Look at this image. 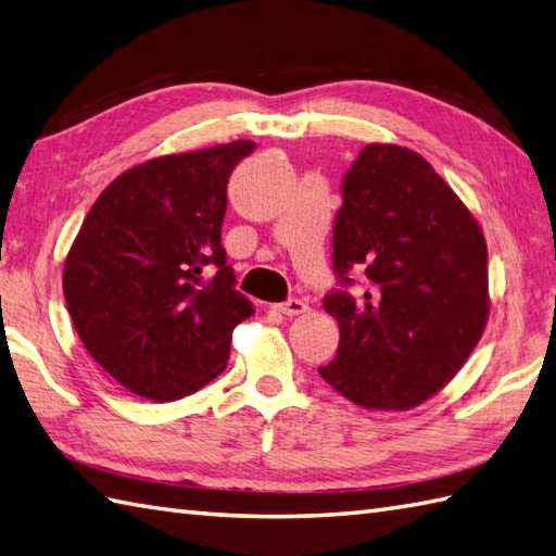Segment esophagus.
Returning a JSON list of instances; mask_svg holds the SVG:
<instances>
[{
    "mask_svg": "<svg viewBox=\"0 0 556 556\" xmlns=\"http://www.w3.org/2000/svg\"><path fill=\"white\" fill-rule=\"evenodd\" d=\"M276 309H278L280 314H286V316H300V314H306V312H309V306H306V302H304V300L290 298V300H286V302L276 304Z\"/></svg>",
    "mask_w": 556,
    "mask_h": 556,
    "instance_id": "1",
    "label": "esophagus"
}]
</instances>
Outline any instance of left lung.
<instances>
[{
	"mask_svg": "<svg viewBox=\"0 0 556 556\" xmlns=\"http://www.w3.org/2000/svg\"><path fill=\"white\" fill-rule=\"evenodd\" d=\"M332 274L324 309L338 320L340 344L318 374L364 409L404 412L433 397L483 336V230L404 147L366 144L344 174Z\"/></svg>",
	"mask_w": 556,
	"mask_h": 556,
	"instance_id": "obj_1",
	"label": "left lung"
}]
</instances>
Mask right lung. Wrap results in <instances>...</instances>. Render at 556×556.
<instances>
[{
    "label": "right lung",
    "instance_id": "1",
    "mask_svg": "<svg viewBox=\"0 0 556 556\" xmlns=\"http://www.w3.org/2000/svg\"><path fill=\"white\" fill-rule=\"evenodd\" d=\"M254 142L159 156L118 176L85 216L64 298L85 350L154 402L224 371L232 328L254 314L220 244L228 178Z\"/></svg>",
    "mask_w": 556,
    "mask_h": 556
}]
</instances>
